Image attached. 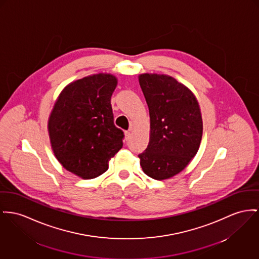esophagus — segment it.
<instances>
[{"label": "esophagus", "mask_w": 259, "mask_h": 259, "mask_svg": "<svg viewBox=\"0 0 259 259\" xmlns=\"http://www.w3.org/2000/svg\"><path fill=\"white\" fill-rule=\"evenodd\" d=\"M132 137V134H131V132L130 131H126V132H124V138L125 139L127 140V139H130Z\"/></svg>", "instance_id": "obj_1"}]
</instances>
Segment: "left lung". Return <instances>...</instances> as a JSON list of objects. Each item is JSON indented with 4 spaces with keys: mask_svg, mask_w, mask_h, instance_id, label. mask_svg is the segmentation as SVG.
I'll return each instance as SVG.
<instances>
[{
    "mask_svg": "<svg viewBox=\"0 0 259 259\" xmlns=\"http://www.w3.org/2000/svg\"><path fill=\"white\" fill-rule=\"evenodd\" d=\"M150 116V138L139 154L148 177L162 181L182 172L196 155L203 123L194 94L170 75L143 73L138 76Z\"/></svg>",
    "mask_w": 259,
    "mask_h": 259,
    "instance_id": "left-lung-1",
    "label": "left lung"
}]
</instances>
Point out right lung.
I'll return each instance as SVG.
<instances>
[{"mask_svg":"<svg viewBox=\"0 0 259 259\" xmlns=\"http://www.w3.org/2000/svg\"><path fill=\"white\" fill-rule=\"evenodd\" d=\"M118 84L110 73L70 82L60 93L48 120L53 152L62 166L84 180L106 172L122 147L114 124L111 96Z\"/></svg>","mask_w":259,"mask_h":259,"instance_id":"right-lung-1","label":"right lung"}]
</instances>
